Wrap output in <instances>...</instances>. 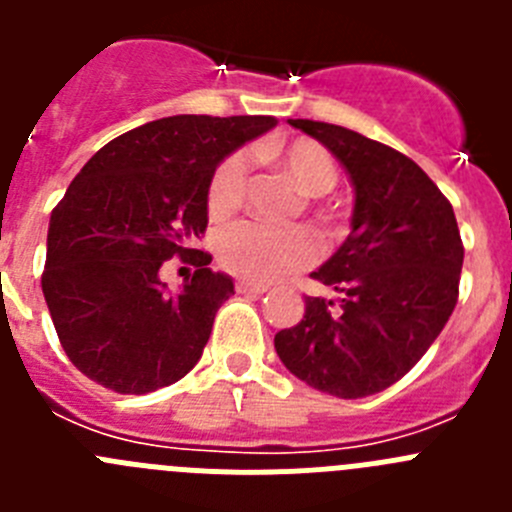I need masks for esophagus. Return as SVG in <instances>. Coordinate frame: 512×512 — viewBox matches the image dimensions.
Wrapping results in <instances>:
<instances>
[{"label":"esophagus","instance_id":"obj_1","mask_svg":"<svg viewBox=\"0 0 512 512\" xmlns=\"http://www.w3.org/2000/svg\"><path fill=\"white\" fill-rule=\"evenodd\" d=\"M235 289L241 292V295H253V297H261L266 292L264 284H251V282H238Z\"/></svg>","mask_w":512,"mask_h":512}]
</instances>
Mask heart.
Wrapping results in <instances>:
<instances>
[{
  "label": "heart",
  "instance_id": "heart-1",
  "mask_svg": "<svg viewBox=\"0 0 512 512\" xmlns=\"http://www.w3.org/2000/svg\"><path fill=\"white\" fill-rule=\"evenodd\" d=\"M259 156L274 161L307 197H323L338 179L336 161L320 143L307 138L289 143H269ZM248 192V158L230 153L212 171L207 184V212L215 220H228L241 210ZM217 261L246 282L269 284L307 269L318 261L320 246L315 235L302 228H269L261 223H235L220 230L215 241Z\"/></svg>",
  "mask_w": 512,
  "mask_h": 512
}]
</instances>
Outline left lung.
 I'll list each match as a JSON object with an SVG mask.
<instances>
[{"mask_svg":"<svg viewBox=\"0 0 512 512\" xmlns=\"http://www.w3.org/2000/svg\"><path fill=\"white\" fill-rule=\"evenodd\" d=\"M289 125L320 140L351 176V233L310 277L338 292L305 297L295 328L274 336L289 372L356 400L413 369L449 323L464 264L454 207L413 158L361 133L315 120Z\"/></svg>","mask_w":512,"mask_h":512,"instance_id":"8db88e82","label":"left lung"}]
</instances>
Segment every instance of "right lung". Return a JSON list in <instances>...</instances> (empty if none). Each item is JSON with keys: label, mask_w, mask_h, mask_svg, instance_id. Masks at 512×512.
Here are the masks:
<instances>
[{"label": "right lung", "mask_w": 512, "mask_h": 512, "mask_svg": "<svg viewBox=\"0 0 512 512\" xmlns=\"http://www.w3.org/2000/svg\"><path fill=\"white\" fill-rule=\"evenodd\" d=\"M277 125L269 115H174L110 140L51 212L43 295L71 364L120 395L174 384L200 361L233 279L192 248L225 156ZM198 271L171 296L157 269Z\"/></svg>", "instance_id": "add662e5"}]
</instances>
